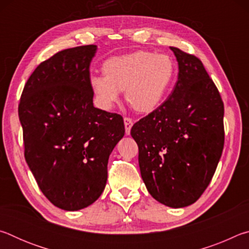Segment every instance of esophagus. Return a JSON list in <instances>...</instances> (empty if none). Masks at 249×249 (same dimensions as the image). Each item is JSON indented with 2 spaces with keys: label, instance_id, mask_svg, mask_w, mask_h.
Returning <instances> with one entry per match:
<instances>
[{
  "label": "esophagus",
  "instance_id": "obj_1",
  "mask_svg": "<svg viewBox=\"0 0 249 249\" xmlns=\"http://www.w3.org/2000/svg\"><path fill=\"white\" fill-rule=\"evenodd\" d=\"M124 126H125V134L129 135L130 134V128L133 126V121L129 117H125L124 119Z\"/></svg>",
  "mask_w": 249,
  "mask_h": 249
}]
</instances>
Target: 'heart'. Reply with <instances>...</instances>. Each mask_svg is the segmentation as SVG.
<instances>
[{
    "mask_svg": "<svg viewBox=\"0 0 249 249\" xmlns=\"http://www.w3.org/2000/svg\"><path fill=\"white\" fill-rule=\"evenodd\" d=\"M102 75H92L89 86L99 107L108 111L124 91L126 103L135 112L149 114L165 99L174 81L176 65L163 53L138 50L107 59Z\"/></svg>",
    "mask_w": 249,
    "mask_h": 249,
    "instance_id": "heart-1",
    "label": "heart"
}]
</instances>
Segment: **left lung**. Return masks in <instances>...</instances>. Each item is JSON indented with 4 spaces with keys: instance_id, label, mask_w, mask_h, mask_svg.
Instances as JSON below:
<instances>
[{
    "instance_id": "left-lung-1",
    "label": "left lung",
    "mask_w": 249,
    "mask_h": 249,
    "mask_svg": "<svg viewBox=\"0 0 249 249\" xmlns=\"http://www.w3.org/2000/svg\"><path fill=\"white\" fill-rule=\"evenodd\" d=\"M178 81L158 108L130 129L142 181L160 203L179 209L199 199L224 146V105L199 58L170 47Z\"/></svg>"
}]
</instances>
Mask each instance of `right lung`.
I'll list each match as a JSON object with an SVG mask.
<instances>
[{
	"label": "right lung",
	"mask_w": 249,
	"mask_h": 249,
	"mask_svg": "<svg viewBox=\"0 0 249 249\" xmlns=\"http://www.w3.org/2000/svg\"><path fill=\"white\" fill-rule=\"evenodd\" d=\"M95 45L61 50L25 84L18 116L25 159L41 192L57 208L78 211L102 195L123 117L94 107L90 64Z\"/></svg>",
	"instance_id": "add662e5"
}]
</instances>
